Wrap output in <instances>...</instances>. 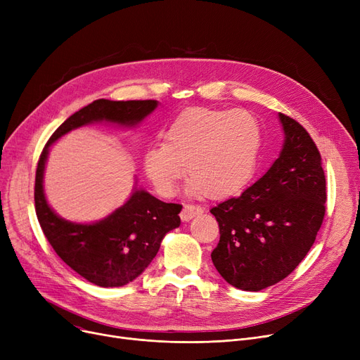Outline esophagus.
Masks as SVG:
<instances>
[{
    "instance_id": "34e87169",
    "label": "esophagus",
    "mask_w": 360,
    "mask_h": 360,
    "mask_svg": "<svg viewBox=\"0 0 360 360\" xmlns=\"http://www.w3.org/2000/svg\"><path fill=\"white\" fill-rule=\"evenodd\" d=\"M201 213H202V209H201L200 205L185 204V205H184V209H182V212H181V219H182L184 221H188V220H191L194 216L201 214Z\"/></svg>"
}]
</instances>
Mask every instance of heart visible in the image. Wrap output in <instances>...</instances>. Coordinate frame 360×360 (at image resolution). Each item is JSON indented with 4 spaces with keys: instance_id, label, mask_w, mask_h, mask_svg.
Masks as SVG:
<instances>
[{
    "instance_id": "1",
    "label": "heart",
    "mask_w": 360,
    "mask_h": 360,
    "mask_svg": "<svg viewBox=\"0 0 360 360\" xmlns=\"http://www.w3.org/2000/svg\"><path fill=\"white\" fill-rule=\"evenodd\" d=\"M259 146L261 128L248 110L194 106L167 127L165 143L146 150L144 167L163 195L176 191L186 167L188 191L223 198L251 181Z\"/></svg>"
}]
</instances>
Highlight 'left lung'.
<instances>
[{
	"mask_svg": "<svg viewBox=\"0 0 360 360\" xmlns=\"http://www.w3.org/2000/svg\"><path fill=\"white\" fill-rule=\"evenodd\" d=\"M280 158L240 195L210 210L220 240L214 267L229 285L258 292L288 277L305 258L326 216L323 159L309 132L280 113Z\"/></svg>",
	"mask_w": 360,
	"mask_h": 360,
	"instance_id": "1",
	"label": "left lung"
}]
</instances>
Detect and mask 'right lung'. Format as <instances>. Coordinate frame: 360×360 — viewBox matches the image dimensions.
Returning <instances> with one entry per match:
<instances>
[{
	"mask_svg": "<svg viewBox=\"0 0 360 360\" xmlns=\"http://www.w3.org/2000/svg\"><path fill=\"white\" fill-rule=\"evenodd\" d=\"M158 106L156 101L99 99L64 121L45 144L34 178V209L51 247L75 273L102 288H118L137 278L160 248L163 236L178 228L182 205L163 202L146 191L131 198L109 217L93 224L60 219L44 195V169L49 146L65 132L93 121L134 125Z\"/></svg>",
	"mask_w": 360,
	"mask_h": 360,
	"instance_id": "1",
	"label": "right lung"
}]
</instances>
